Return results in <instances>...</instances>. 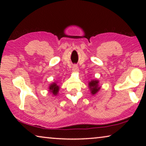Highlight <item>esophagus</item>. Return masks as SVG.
<instances>
[{
	"label": "esophagus",
	"mask_w": 146,
	"mask_h": 146,
	"mask_svg": "<svg viewBox=\"0 0 146 146\" xmlns=\"http://www.w3.org/2000/svg\"><path fill=\"white\" fill-rule=\"evenodd\" d=\"M73 71L74 72H77L78 71V66L76 65V64H74L73 66Z\"/></svg>",
	"instance_id": "obj_1"
}]
</instances>
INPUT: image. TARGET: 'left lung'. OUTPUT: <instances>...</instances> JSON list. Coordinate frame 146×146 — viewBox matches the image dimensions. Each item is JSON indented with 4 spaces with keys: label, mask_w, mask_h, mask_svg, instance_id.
I'll list each match as a JSON object with an SVG mask.
<instances>
[{
    "label": "left lung",
    "mask_w": 146,
    "mask_h": 146,
    "mask_svg": "<svg viewBox=\"0 0 146 146\" xmlns=\"http://www.w3.org/2000/svg\"><path fill=\"white\" fill-rule=\"evenodd\" d=\"M98 80H91V82L89 83V86H90V88L91 91V93L93 95H95V94L98 92V91L100 90V87L98 86Z\"/></svg>",
    "instance_id": "left-lung-1"
}]
</instances>
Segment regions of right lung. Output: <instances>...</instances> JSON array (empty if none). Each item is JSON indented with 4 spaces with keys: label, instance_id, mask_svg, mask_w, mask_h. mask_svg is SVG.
<instances>
[{
    "label": "right lung",
    "instance_id": "add662e5",
    "mask_svg": "<svg viewBox=\"0 0 146 146\" xmlns=\"http://www.w3.org/2000/svg\"><path fill=\"white\" fill-rule=\"evenodd\" d=\"M58 90H59V87L56 85V83H53L49 86V91H50L51 92H52L54 95H56V94H57Z\"/></svg>",
    "mask_w": 146,
    "mask_h": 146
}]
</instances>
